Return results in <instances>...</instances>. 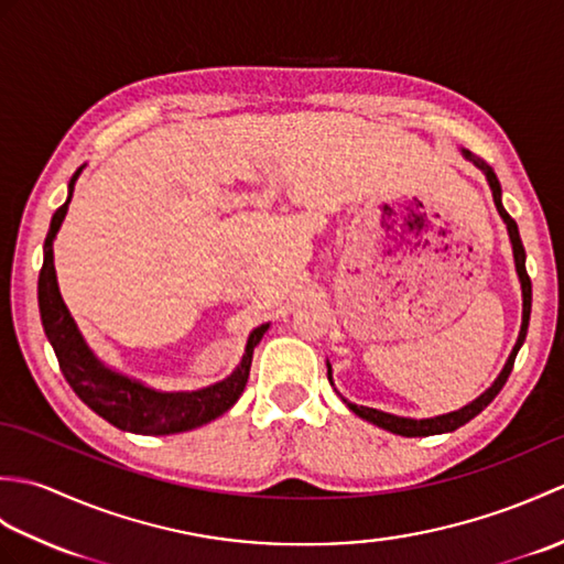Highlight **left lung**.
I'll return each instance as SVG.
<instances>
[{"instance_id": "8db88e82", "label": "left lung", "mask_w": 564, "mask_h": 564, "mask_svg": "<svg viewBox=\"0 0 564 564\" xmlns=\"http://www.w3.org/2000/svg\"><path fill=\"white\" fill-rule=\"evenodd\" d=\"M463 158L467 160V162H473L477 170H480L482 174H485V178H487V184H489V191H492V198H495V206H497V213L501 215V220H505V225H507V232H509V242H511V251H513V267H517V275H519V283H521V301H523V313H521V329H519V337H517V344H513V349H511V354H509V358H507V364H505V368L499 370V376L495 378V382L492 386H489L480 398H475L473 402H467L465 406H460V410H455V412H448V414H438V416H426V419H412V416H398V414H390V412H382V410H373V406H364V404H354V402H349L346 398H341V402L349 406V410L356 414V416H361V419H366V422H370V424H376V426H380V429H386V431H390V434H398V436H406V438H412V436H436V434H448V431H455L458 426H463V424H467L470 422V419H475L477 414H480L485 406L492 402L497 394H499V390L505 388V382H507V378H509V373H511V368H513V358H517V354H519V349L523 346V341H525V332H529V319H531V279H529V273H525V251H523V242H521V235H519V225L513 223V218L511 215L507 213V208H505V203H501V184H499V178H497V174H495V170L492 166H489L485 160H480L477 158V154H473V152H467V150H463ZM327 378H329V382L334 386V380H332V366H329V361H327ZM337 390V388H334Z\"/></svg>"}]
</instances>
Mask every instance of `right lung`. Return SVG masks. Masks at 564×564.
Listing matches in <instances>:
<instances>
[{
    "label": "right lung",
    "instance_id": "obj_1",
    "mask_svg": "<svg viewBox=\"0 0 564 564\" xmlns=\"http://www.w3.org/2000/svg\"><path fill=\"white\" fill-rule=\"evenodd\" d=\"M84 166L87 164H82L79 170L72 174L67 184V200L53 215L51 230H47L43 245V269L39 275L41 322L45 337L51 341L57 356L59 370H63L69 388L77 392V398L87 404L91 412H97L116 429L130 431V434L166 436L208 424L213 419H218L220 414L230 410L239 400V394L245 392L251 368V354H254V346L271 327V322L249 332L242 361L237 364L230 376L198 390H158L150 388L148 382H142L133 376H126L121 370L104 364L101 358L91 351V346L84 339L75 317L69 315L63 295H59L53 257V242L59 225L65 220L72 191H75V184Z\"/></svg>",
    "mask_w": 564,
    "mask_h": 564
}]
</instances>
